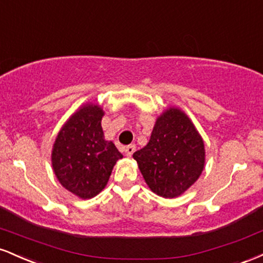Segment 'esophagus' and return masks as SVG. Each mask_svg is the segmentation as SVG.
<instances>
[{
    "instance_id": "34e87169",
    "label": "esophagus",
    "mask_w": 263,
    "mask_h": 263,
    "mask_svg": "<svg viewBox=\"0 0 263 263\" xmlns=\"http://www.w3.org/2000/svg\"><path fill=\"white\" fill-rule=\"evenodd\" d=\"M135 151H136V146H135V144H129V146H127V147H126V148H125L126 156L131 157V156L135 153Z\"/></svg>"
}]
</instances>
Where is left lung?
Returning a JSON list of instances; mask_svg holds the SVG:
<instances>
[{
  "label": "left lung",
  "mask_w": 263,
  "mask_h": 263,
  "mask_svg": "<svg viewBox=\"0 0 263 263\" xmlns=\"http://www.w3.org/2000/svg\"><path fill=\"white\" fill-rule=\"evenodd\" d=\"M153 193L176 198L193 185L205 163L204 142L189 117L168 108L157 120L147 146L134 153Z\"/></svg>",
  "instance_id": "1"
}]
</instances>
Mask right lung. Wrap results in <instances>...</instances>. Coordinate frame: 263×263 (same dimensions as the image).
I'll return each mask as SVG.
<instances>
[{"mask_svg": "<svg viewBox=\"0 0 263 263\" xmlns=\"http://www.w3.org/2000/svg\"><path fill=\"white\" fill-rule=\"evenodd\" d=\"M102 108L85 105L60 129L52 152L57 178L69 192L90 199L105 188L114 165L122 155L104 140Z\"/></svg>", "mask_w": 263, "mask_h": 263, "instance_id": "right-lung-1", "label": "right lung"}]
</instances>
